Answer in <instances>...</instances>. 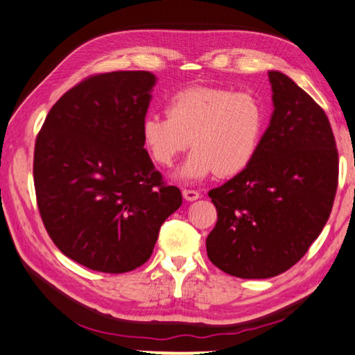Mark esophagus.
<instances>
[{"instance_id":"1","label":"esophagus","mask_w":355,"mask_h":355,"mask_svg":"<svg viewBox=\"0 0 355 355\" xmlns=\"http://www.w3.org/2000/svg\"><path fill=\"white\" fill-rule=\"evenodd\" d=\"M183 196H184V200H187V201H195V200H198V198H200V192L193 191V189H183Z\"/></svg>"}]
</instances>
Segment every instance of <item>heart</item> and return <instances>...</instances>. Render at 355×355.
Here are the masks:
<instances>
[{"label":"heart","instance_id":"heart-1","mask_svg":"<svg viewBox=\"0 0 355 355\" xmlns=\"http://www.w3.org/2000/svg\"><path fill=\"white\" fill-rule=\"evenodd\" d=\"M268 105L254 92L191 86L171 95L166 116L148 114L142 137L154 162L171 168L181 153L195 148L180 178L196 181L216 172L234 175L250 166L265 133Z\"/></svg>","mask_w":355,"mask_h":355}]
</instances>
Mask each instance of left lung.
Wrapping results in <instances>:
<instances>
[{"label": "left lung", "mask_w": 355, "mask_h": 355, "mask_svg": "<svg viewBox=\"0 0 355 355\" xmlns=\"http://www.w3.org/2000/svg\"><path fill=\"white\" fill-rule=\"evenodd\" d=\"M275 110L248 168L209 196L218 220L210 261L239 278H270L298 263L322 232L339 181L331 125L313 98L270 71Z\"/></svg>", "instance_id": "8db88e82"}]
</instances>
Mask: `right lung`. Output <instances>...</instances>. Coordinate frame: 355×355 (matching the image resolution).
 I'll return each mask as SVG.
<instances>
[{
    "mask_svg": "<svg viewBox=\"0 0 355 355\" xmlns=\"http://www.w3.org/2000/svg\"><path fill=\"white\" fill-rule=\"evenodd\" d=\"M154 83L148 71L89 76L51 107L36 137L33 177L46 233L92 270L142 266L183 202L144 148Z\"/></svg>",
    "mask_w": 355,
    "mask_h": 355,
    "instance_id": "1",
    "label": "right lung"
}]
</instances>
